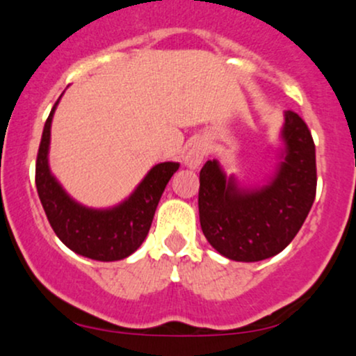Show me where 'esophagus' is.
<instances>
[{
	"mask_svg": "<svg viewBox=\"0 0 356 356\" xmlns=\"http://www.w3.org/2000/svg\"><path fill=\"white\" fill-rule=\"evenodd\" d=\"M209 148H208V143L203 142V140H198V142H195L191 145L190 148H188L186 153H185V165L190 166V168H198V166L203 163L204 156L208 155Z\"/></svg>",
	"mask_w": 356,
	"mask_h": 356,
	"instance_id": "obj_1",
	"label": "esophagus"
}]
</instances>
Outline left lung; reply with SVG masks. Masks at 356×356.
I'll list each match as a JSON object with an SVG mask.
<instances>
[{"label":"left lung","instance_id":"left-lung-1","mask_svg":"<svg viewBox=\"0 0 356 356\" xmlns=\"http://www.w3.org/2000/svg\"><path fill=\"white\" fill-rule=\"evenodd\" d=\"M275 177L241 190L216 160L200 171V222L208 243L231 261L256 262L284 251L304 225L317 191L315 143L299 113L285 112Z\"/></svg>","mask_w":356,"mask_h":356}]
</instances>
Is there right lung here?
Wrapping results in <instances>:
<instances>
[{
  "label": "right lung",
  "instance_id": "add662e5",
  "mask_svg": "<svg viewBox=\"0 0 356 356\" xmlns=\"http://www.w3.org/2000/svg\"><path fill=\"white\" fill-rule=\"evenodd\" d=\"M59 100L44 124L36 160V188L56 236L74 252L95 261H120L142 245L150 231L158 201L179 163L165 161L148 171L129 200L108 209H92L79 204L52 177L47 152L51 122Z\"/></svg>",
  "mask_w": 356,
  "mask_h": 356
}]
</instances>
